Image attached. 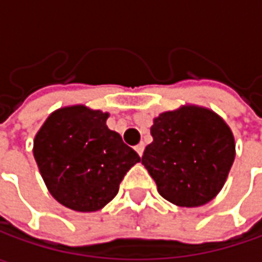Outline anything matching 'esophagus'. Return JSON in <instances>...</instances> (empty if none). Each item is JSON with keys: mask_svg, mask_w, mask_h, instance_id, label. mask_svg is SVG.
Segmentation results:
<instances>
[{"mask_svg": "<svg viewBox=\"0 0 262 262\" xmlns=\"http://www.w3.org/2000/svg\"><path fill=\"white\" fill-rule=\"evenodd\" d=\"M136 151L138 153V156L140 157L143 156V153H144V144H143V143H140L138 146H136Z\"/></svg>", "mask_w": 262, "mask_h": 262, "instance_id": "esophagus-1", "label": "esophagus"}]
</instances>
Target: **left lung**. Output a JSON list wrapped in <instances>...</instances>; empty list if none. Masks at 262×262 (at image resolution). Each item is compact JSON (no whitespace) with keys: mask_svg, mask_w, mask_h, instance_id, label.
<instances>
[{"mask_svg":"<svg viewBox=\"0 0 262 262\" xmlns=\"http://www.w3.org/2000/svg\"><path fill=\"white\" fill-rule=\"evenodd\" d=\"M153 143L141 157L159 194L179 207L204 206L223 188L235 160V138L207 107L181 106L155 118Z\"/></svg>","mask_w":262,"mask_h":262,"instance_id":"1","label":"left lung"}]
</instances>
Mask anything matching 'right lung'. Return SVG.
I'll use <instances>...</instances> for the list:
<instances>
[{
  "mask_svg": "<svg viewBox=\"0 0 262 262\" xmlns=\"http://www.w3.org/2000/svg\"><path fill=\"white\" fill-rule=\"evenodd\" d=\"M109 114L84 105L48 116L33 141V156L51 195L74 211H97L114 200L140 156L109 129Z\"/></svg>",
  "mask_w": 262,
  "mask_h": 262,
  "instance_id": "obj_1",
  "label": "right lung"
}]
</instances>
